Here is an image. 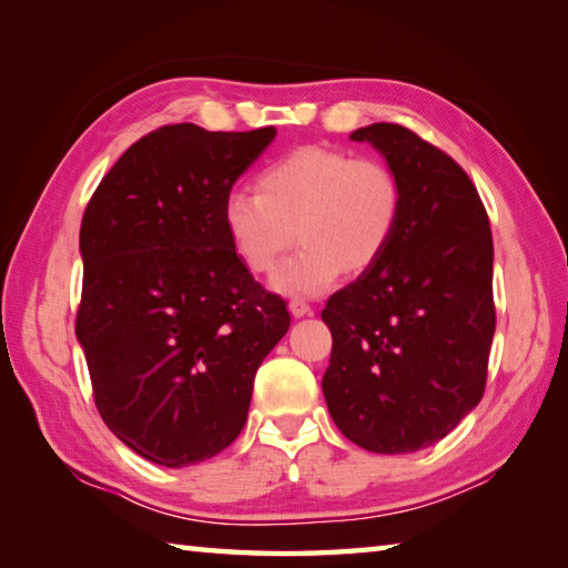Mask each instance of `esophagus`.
<instances>
[{
    "instance_id": "obj_1",
    "label": "esophagus",
    "mask_w": 568,
    "mask_h": 568,
    "mask_svg": "<svg viewBox=\"0 0 568 568\" xmlns=\"http://www.w3.org/2000/svg\"><path fill=\"white\" fill-rule=\"evenodd\" d=\"M291 313L295 315V318H303V315L311 313V305H307L305 301H301V297H293V301H291Z\"/></svg>"
}]
</instances>
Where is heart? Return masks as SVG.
<instances>
[{
  "label": "heart",
  "instance_id": "1",
  "mask_svg": "<svg viewBox=\"0 0 568 568\" xmlns=\"http://www.w3.org/2000/svg\"><path fill=\"white\" fill-rule=\"evenodd\" d=\"M257 195L233 192L223 205L230 247L250 273L281 265L293 240L301 250L273 285L287 295H315L341 273L371 271L398 233L403 187L386 162L331 148H301L261 170Z\"/></svg>",
  "mask_w": 568,
  "mask_h": 568
}]
</instances>
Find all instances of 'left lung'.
I'll return each mask as SVG.
<instances>
[{
	"mask_svg": "<svg viewBox=\"0 0 568 568\" xmlns=\"http://www.w3.org/2000/svg\"><path fill=\"white\" fill-rule=\"evenodd\" d=\"M371 142L403 187L386 255L328 297L323 396L341 434L373 454H413L454 430L486 390L496 331L494 237L478 190L454 158L403 124Z\"/></svg>",
	"mask_w": 568,
	"mask_h": 568,
	"instance_id": "left-lung-1",
	"label": "left lung"
}]
</instances>
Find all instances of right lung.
<instances>
[{"label":"right lung","instance_id":"right-lung-1","mask_svg":"<svg viewBox=\"0 0 568 568\" xmlns=\"http://www.w3.org/2000/svg\"><path fill=\"white\" fill-rule=\"evenodd\" d=\"M273 138L165 124L114 162L84 210L77 341L102 420L152 464L192 466L233 444L255 373L291 328L223 225L235 180Z\"/></svg>","mask_w":568,"mask_h":568}]
</instances>
